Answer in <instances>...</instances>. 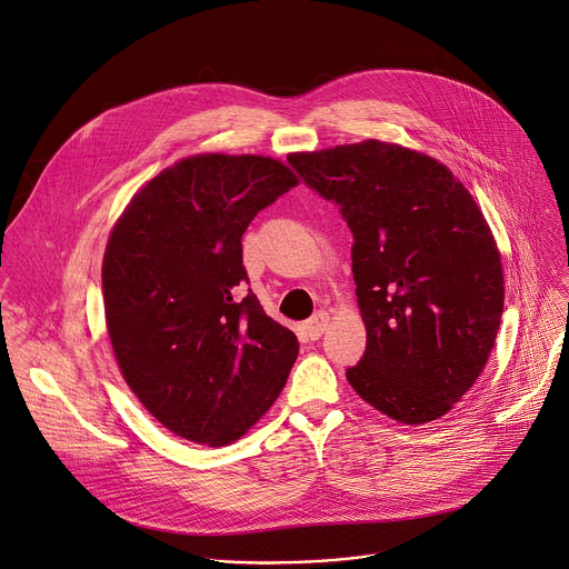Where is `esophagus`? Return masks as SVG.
Instances as JSON below:
<instances>
[{
  "label": "esophagus",
  "instance_id": "esophagus-1",
  "mask_svg": "<svg viewBox=\"0 0 569 569\" xmlns=\"http://www.w3.org/2000/svg\"><path fill=\"white\" fill-rule=\"evenodd\" d=\"M327 325H329V313H325V311H316V313L305 322L307 336H309L311 340H318V338L325 333Z\"/></svg>",
  "mask_w": 569,
  "mask_h": 569
}]
</instances>
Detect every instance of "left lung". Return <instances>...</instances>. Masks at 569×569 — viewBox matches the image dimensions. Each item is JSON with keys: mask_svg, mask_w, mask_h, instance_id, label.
Instances as JSON below:
<instances>
[{"mask_svg": "<svg viewBox=\"0 0 569 569\" xmlns=\"http://www.w3.org/2000/svg\"><path fill=\"white\" fill-rule=\"evenodd\" d=\"M289 163L355 236L368 346L350 386L401 423L439 419L485 370L502 318V264L482 210L446 166L392 143Z\"/></svg>", "mask_w": 569, "mask_h": 569, "instance_id": "8db88e82", "label": "left lung"}]
</instances>
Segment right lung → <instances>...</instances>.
Returning a JSON list of instances; mask_svg holds the SVG:
<instances>
[{
  "instance_id": "right-lung-1",
  "label": "right lung",
  "mask_w": 569,
  "mask_h": 569,
  "mask_svg": "<svg viewBox=\"0 0 569 569\" xmlns=\"http://www.w3.org/2000/svg\"><path fill=\"white\" fill-rule=\"evenodd\" d=\"M296 183L269 157H190L148 181L109 236L113 355L141 403L183 439H240L287 383L298 338L244 289L242 236Z\"/></svg>"
}]
</instances>
